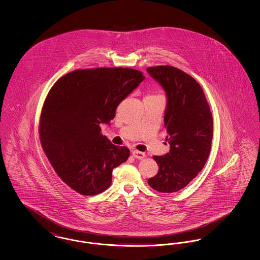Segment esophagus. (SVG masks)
Here are the masks:
<instances>
[{
  "mask_svg": "<svg viewBox=\"0 0 260 260\" xmlns=\"http://www.w3.org/2000/svg\"><path fill=\"white\" fill-rule=\"evenodd\" d=\"M133 156L137 160H142V159L145 158V154L143 152H140V151H137V150L133 151Z\"/></svg>",
  "mask_w": 260,
  "mask_h": 260,
  "instance_id": "34e87169",
  "label": "esophagus"
}]
</instances>
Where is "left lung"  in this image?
<instances>
[{
    "label": "left lung",
    "instance_id": "obj_1",
    "mask_svg": "<svg viewBox=\"0 0 260 260\" xmlns=\"http://www.w3.org/2000/svg\"><path fill=\"white\" fill-rule=\"evenodd\" d=\"M147 72L167 93L164 123L171 146L166 155L153 157L159 171L148 184L158 192L173 193L205 167L211 147L212 115L203 88L190 75L169 65L148 67Z\"/></svg>",
    "mask_w": 260,
    "mask_h": 260
}]
</instances>
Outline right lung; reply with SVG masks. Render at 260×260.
Returning <instances> with one entry per match:
<instances>
[{"mask_svg": "<svg viewBox=\"0 0 260 260\" xmlns=\"http://www.w3.org/2000/svg\"><path fill=\"white\" fill-rule=\"evenodd\" d=\"M132 68H93L64 75L50 88L40 117L39 136L62 181L84 196L111 185L112 172L129 157L101 135L116 109L144 80Z\"/></svg>", "mask_w": 260, "mask_h": 260, "instance_id": "1", "label": "right lung"}]
</instances>
